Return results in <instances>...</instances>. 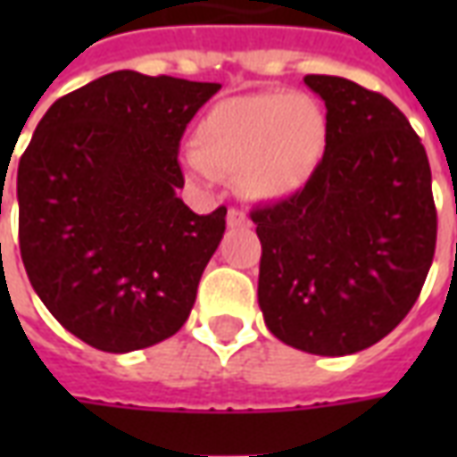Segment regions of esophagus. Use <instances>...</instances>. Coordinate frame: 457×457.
Returning a JSON list of instances; mask_svg holds the SVG:
<instances>
[{
  "mask_svg": "<svg viewBox=\"0 0 457 457\" xmlns=\"http://www.w3.org/2000/svg\"><path fill=\"white\" fill-rule=\"evenodd\" d=\"M249 225V218L245 215V210L229 208L228 210V228H245Z\"/></svg>",
  "mask_w": 457,
  "mask_h": 457,
  "instance_id": "34e87169",
  "label": "esophagus"
}]
</instances>
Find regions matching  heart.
Here are the masks:
<instances>
[{"label": "heart", "instance_id": "obj_1", "mask_svg": "<svg viewBox=\"0 0 457 457\" xmlns=\"http://www.w3.org/2000/svg\"><path fill=\"white\" fill-rule=\"evenodd\" d=\"M326 149V114L308 95L252 93L222 100L190 137L195 176L237 179L249 200H284L306 186Z\"/></svg>", "mask_w": 457, "mask_h": 457}]
</instances>
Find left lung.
<instances>
[{"instance_id":"left-lung-1","label":"left lung","mask_w":457,"mask_h":457,"mask_svg":"<svg viewBox=\"0 0 457 457\" xmlns=\"http://www.w3.org/2000/svg\"><path fill=\"white\" fill-rule=\"evenodd\" d=\"M326 103V154L303 188L249 212L262 242L259 308L311 354L360 353L402 323L436 252L431 166L384 95L306 75Z\"/></svg>"}]
</instances>
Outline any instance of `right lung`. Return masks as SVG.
Wrapping results in <instances>:
<instances>
[{"label": "right lung", "instance_id": "right-lung-1", "mask_svg": "<svg viewBox=\"0 0 457 457\" xmlns=\"http://www.w3.org/2000/svg\"><path fill=\"white\" fill-rule=\"evenodd\" d=\"M218 83L117 71L55 100L19 159V249L61 326L104 353L179 333L228 208L195 215L180 137Z\"/></svg>", "mask_w": 457, "mask_h": 457}]
</instances>
